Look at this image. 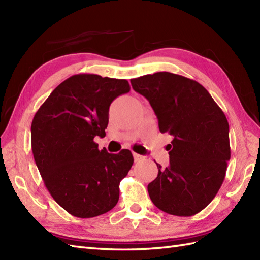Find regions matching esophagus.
I'll return each instance as SVG.
<instances>
[{"mask_svg":"<svg viewBox=\"0 0 260 260\" xmlns=\"http://www.w3.org/2000/svg\"><path fill=\"white\" fill-rule=\"evenodd\" d=\"M133 156H134V161L135 162H140V161H142V159H144V156H142V155H140V154H137V153H134Z\"/></svg>","mask_w":260,"mask_h":260,"instance_id":"1","label":"esophagus"}]
</instances>
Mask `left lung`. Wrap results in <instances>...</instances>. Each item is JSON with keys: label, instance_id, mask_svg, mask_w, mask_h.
I'll list each match as a JSON object with an SVG mask.
<instances>
[{"label": "left lung", "instance_id": "obj_1", "mask_svg": "<svg viewBox=\"0 0 260 260\" xmlns=\"http://www.w3.org/2000/svg\"><path fill=\"white\" fill-rule=\"evenodd\" d=\"M133 89L144 96L158 119L169 144L170 164L147 185L159 210L179 217L202 211L213 200L230 159L227 117L202 85L186 77L155 73L131 79Z\"/></svg>", "mask_w": 260, "mask_h": 260}]
</instances>
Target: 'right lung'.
<instances>
[{"label":"right lung","instance_id":"obj_1","mask_svg":"<svg viewBox=\"0 0 260 260\" xmlns=\"http://www.w3.org/2000/svg\"><path fill=\"white\" fill-rule=\"evenodd\" d=\"M128 81L92 74L71 76L38 109L31 125L33 157L46 187L60 207L78 218L108 212L134 158L129 150H98L109 106L128 92Z\"/></svg>","mask_w":260,"mask_h":260}]
</instances>
